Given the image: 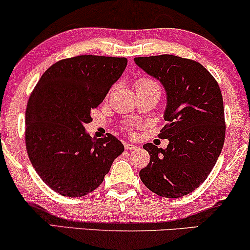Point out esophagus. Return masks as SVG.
<instances>
[{"instance_id": "1", "label": "esophagus", "mask_w": 250, "mask_h": 250, "mask_svg": "<svg viewBox=\"0 0 250 250\" xmlns=\"http://www.w3.org/2000/svg\"><path fill=\"white\" fill-rule=\"evenodd\" d=\"M124 147L126 150H134V149H137V146L134 144H129V142H125Z\"/></svg>"}]
</instances>
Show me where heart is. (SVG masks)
I'll return each mask as SVG.
<instances>
[{
	"label": "heart",
	"mask_w": 250,
	"mask_h": 250,
	"mask_svg": "<svg viewBox=\"0 0 250 250\" xmlns=\"http://www.w3.org/2000/svg\"><path fill=\"white\" fill-rule=\"evenodd\" d=\"M137 89H158L160 90V87L154 80L149 79V78H141L137 82Z\"/></svg>",
	"instance_id": "1"
}]
</instances>
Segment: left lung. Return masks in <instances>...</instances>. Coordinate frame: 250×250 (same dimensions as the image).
Segmentation results:
<instances>
[{
  "mask_svg": "<svg viewBox=\"0 0 250 250\" xmlns=\"http://www.w3.org/2000/svg\"><path fill=\"white\" fill-rule=\"evenodd\" d=\"M135 64L167 93L160 137L167 147L144 145L150 162L139 173L147 188L163 197L185 196L200 186L218 160L225 140L224 103L219 86L195 61L174 55L135 57Z\"/></svg>",
  "mask_w": 250,
  "mask_h": 250,
  "instance_id": "1",
  "label": "left lung"
}]
</instances>
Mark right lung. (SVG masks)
<instances>
[{"instance_id": "right-lung-1", "label": "right lung", "mask_w": 250, "mask_h": 250, "mask_svg": "<svg viewBox=\"0 0 250 250\" xmlns=\"http://www.w3.org/2000/svg\"><path fill=\"white\" fill-rule=\"evenodd\" d=\"M127 65L125 57L82 55L42 74L26 109V149L39 177L67 197L96 189L124 146L112 134L92 138L85 124Z\"/></svg>"}]
</instances>
